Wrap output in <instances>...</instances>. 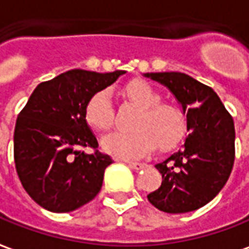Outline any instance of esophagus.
Instances as JSON below:
<instances>
[{"label": "esophagus", "instance_id": "esophagus-1", "mask_svg": "<svg viewBox=\"0 0 249 249\" xmlns=\"http://www.w3.org/2000/svg\"><path fill=\"white\" fill-rule=\"evenodd\" d=\"M127 165L130 168L135 169V171H140V169H143V168L146 167V164H143V162H135V161H127Z\"/></svg>", "mask_w": 249, "mask_h": 249}]
</instances>
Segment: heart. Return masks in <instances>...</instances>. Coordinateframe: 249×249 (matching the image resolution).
Here are the masks:
<instances>
[{
  "label": "heart",
  "instance_id": "heart-1",
  "mask_svg": "<svg viewBox=\"0 0 249 249\" xmlns=\"http://www.w3.org/2000/svg\"><path fill=\"white\" fill-rule=\"evenodd\" d=\"M124 96L140 112L133 122V131H116L103 138L104 152L122 159H141L153 152L171 150L186 134V118L178 106L161 102L159 90L146 81H133L124 88ZM84 118L89 127L106 131L111 127L114 108L111 95L106 89L97 90L88 99Z\"/></svg>",
  "mask_w": 249,
  "mask_h": 249
}]
</instances>
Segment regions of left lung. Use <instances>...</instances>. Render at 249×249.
<instances>
[{
  "mask_svg": "<svg viewBox=\"0 0 249 249\" xmlns=\"http://www.w3.org/2000/svg\"><path fill=\"white\" fill-rule=\"evenodd\" d=\"M167 87L186 115L183 149L156 164L160 188L147 195L161 212L180 214L205 206L222 190L234 162V123L210 87L179 71L145 73Z\"/></svg>",
  "mask_w": 249,
  "mask_h": 249,
  "instance_id": "8db88e82",
  "label": "left lung"
}]
</instances>
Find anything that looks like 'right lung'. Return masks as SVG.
<instances>
[{
  "instance_id": "right-lung-1",
  "label": "right lung",
  "mask_w": 249,
  "mask_h": 249,
  "mask_svg": "<svg viewBox=\"0 0 249 249\" xmlns=\"http://www.w3.org/2000/svg\"><path fill=\"white\" fill-rule=\"evenodd\" d=\"M124 70L73 69L40 82L15 127V164L24 190L43 209L69 213L95 198L112 159L99 146L84 118L88 99L114 84Z\"/></svg>"
}]
</instances>
